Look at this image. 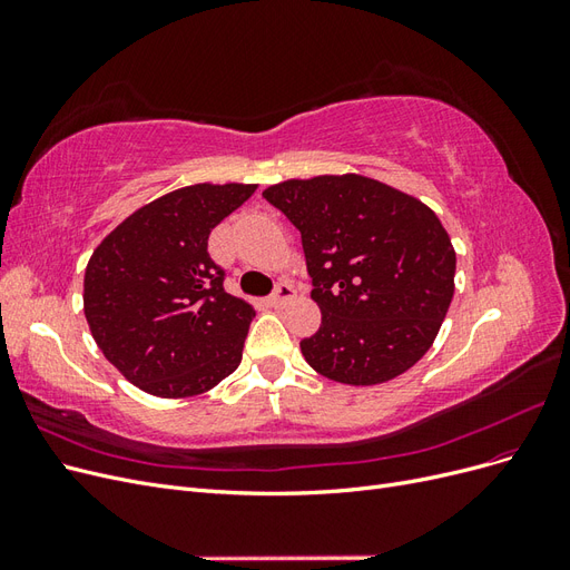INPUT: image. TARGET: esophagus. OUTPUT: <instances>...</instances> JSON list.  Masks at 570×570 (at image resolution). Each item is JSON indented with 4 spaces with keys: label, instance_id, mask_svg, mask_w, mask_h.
Masks as SVG:
<instances>
[{
    "label": "esophagus",
    "instance_id": "obj_1",
    "mask_svg": "<svg viewBox=\"0 0 570 570\" xmlns=\"http://www.w3.org/2000/svg\"><path fill=\"white\" fill-rule=\"evenodd\" d=\"M292 297H295V287L287 285V283H281L278 287H275L273 295L268 297V304H271L273 308H283Z\"/></svg>",
    "mask_w": 570,
    "mask_h": 570
}]
</instances>
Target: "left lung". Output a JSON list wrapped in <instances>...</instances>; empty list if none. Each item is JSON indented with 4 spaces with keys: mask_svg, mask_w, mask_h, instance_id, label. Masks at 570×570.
<instances>
[{
    "mask_svg": "<svg viewBox=\"0 0 570 570\" xmlns=\"http://www.w3.org/2000/svg\"><path fill=\"white\" fill-rule=\"evenodd\" d=\"M302 233L316 335L306 364L342 385H381L433 347L454 297L456 252L435 212L358 174L292 178L264 189Z\"/></svg>",
    "mask_w": 570,
    "mask_h": 570,
    "instance_id": "obj_1",
    "label": "left lung"
}]
</instances>
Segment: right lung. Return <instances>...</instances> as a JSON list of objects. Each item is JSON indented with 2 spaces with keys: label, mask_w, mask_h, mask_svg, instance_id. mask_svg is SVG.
Instances as JSON below:
<instances>
[{
  "label": "right lung",
  "mask_w": 570,
  "mask_h": 570,
  "mask_svg": "<svg viewBox=\"0 0 570 570\" xmlns=\"http://www.w3.org/2000/svg\"><path fill=\"white\" fill-rule=\"evenodd\" d=\"M256 185L197 183L140 206L101 239L82 283L90 333L120 375L180 400L243 361L254 306L223 289L209 235Z\"/></svg>",
  "instance_id": "right-lung-1"
}]
</instances>
